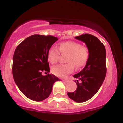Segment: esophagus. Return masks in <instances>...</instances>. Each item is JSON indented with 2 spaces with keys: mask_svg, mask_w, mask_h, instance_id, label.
Wrapping results in <instances>:
<instances>
[{
  "mask_svg": "<svg viewBox=\"0 0 123 123\" xmlns=\"http://www.w3.org/2000/svg\"><path fill=\"white\" fill-rule=\"evenodd\" d=\"M68 80H68V79H63V80H62L63 82H68Z\"/></svg>",
  "mask_w": 123,
  "mask_h": 123,
  "instance_id": "34e87169",
  "label": "esophagus"
}]
</instances>
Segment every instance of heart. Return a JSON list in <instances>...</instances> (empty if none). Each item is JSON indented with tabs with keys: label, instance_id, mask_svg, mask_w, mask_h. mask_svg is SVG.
<instances>
[{
	"label": "heart",
	"instance_id": "obj_1",
	"mask_svg": "<svg viewBox=\"0 0 123 123\" xmlns=\"http://www.w3.org/2000/svg\"><path fill=\"white\" fill-rule=\"evenodd\" d=\"M68 54L66 61L67 64L57 65L51 69L52 73L59 77H65L73 72L74 67L79 69L86 65L90 57V49L86 46H82L78 42L72 41H64L57 47L52 46L48 51V59L51 64L57 62L59 53Z\"/></svg>",
	"mask_w": 123,
	"mask_h": 123
}]
</instances>
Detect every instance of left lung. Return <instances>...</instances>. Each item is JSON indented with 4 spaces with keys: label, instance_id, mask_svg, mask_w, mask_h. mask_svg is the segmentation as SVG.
Instances as JSON below:
<instances>
[{
    "label": "left lung",
    "instance_id": "8db88e82",
    "mask_svg": "<svg viewBox=\"0 0 123 123\" xmlns=\"http://www.w3.org/2000/svg\"><path fill=\"white\" fill-rule=\"evenodd\" d=\"M75 38L85 43L90 53L84 69L74 75L77 79L75 81L77 90L68 93L71 100L81 103L92 98L103 84L106 74V53L103 43L93 35L84 34Z\"/></svg>",
    "mask_w": 123,
    "mask_h": 123
}]
</instances>
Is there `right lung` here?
Returning a JSON list of instances; mask_svg holds the SVG:
<instances>
[{"mask_svg": "<svg viewBox=\"0 0 123 123\" xmlns=\"http://www.w3.org/2000/svg\"><path fill=\"white\" fill-rule=\"evenodd\" d=\"M57 38L33 35L17 46L13 57V76L20 90L27 98L41 101L50 95L54 82L60 80L49 72L48 51Z\"/></svg>", "mask_w": 123, "mask_h": 123, "instance_id": "right-lung-1", "label": "right lung"}]
</instances>
